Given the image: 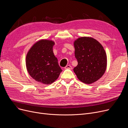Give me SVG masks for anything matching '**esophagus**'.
Instances as JSON below:
<instances>
[{"label": "esophagus", "mask_w": 128, "mask_h": 128, "mask_svg": "<svg viewBox=\"0 0 128 128\" xmlns=\"http://www.w3.org/2000/svg\"><path fill=\"white\" fill-rule=\"evenodd\" d=\"M65 69H69V70H72V67L70 65H66V66H65Z\"/></svg>", "instance_id": "34e87169"}]
</instances>
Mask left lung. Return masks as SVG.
Here are the masks:
<instances>
[{
	"mask_svg": "<svg viewBox=\"0 0 128 128\" xmlns=\"http://www.w3.org/2000/svg\"><path fill=\"white\" fill-rule=\"evenodd\" d=\"M78 65L74 72L78 79L86 84L95 82L104 74L107 56L102 45L90 37H79L74 42Z\"/></svg>",
	"mask_w": 128,
	"mask_h": 128,
	"instance_id": "8db88e82",
	"label": "left lung"
}]
</instances>
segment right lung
<instances>
[{"mask_svg":"<svg viewBox=\"0 0 128 128\" xmlns=\"http://www.w3.org/2000/svg\"><path fill=\"white\" fill-rule=\"evenodd\" d=\"M54 44L51 40H40L33 44L26 55V66L29 75L44 84L54 82L62 71L53 51Z\"/></svg>","mask_w":128,"mask_h":128,"instance_id":"right-lung-1","label":"right lung"}]
</instances>
